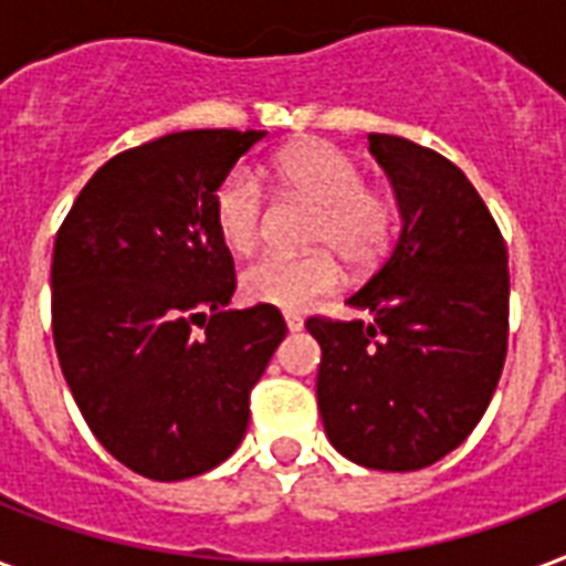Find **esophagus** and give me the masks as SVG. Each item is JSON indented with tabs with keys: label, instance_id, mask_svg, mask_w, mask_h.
<instances>
[{
	"label": "esophagus",
	"instance_id": "obj_1",
	"mask_svg": "<svg viewBox=\"0 0 566 566\" xmlns=\"http://www.w3.org/2000/svg\"><path fill=\"white\" fill-rule=\"evenodd\" d=\"M284 323H287V329L291 332H300L302 329V314H296V312H284Z\"/></svg>",
	"mask_w": 566,
	"mask_h": 566
}]
</instances>
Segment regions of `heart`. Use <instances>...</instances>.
Returning <instances> with one entry per match:
<instances>
[{"mask_svg":"<svg viewBox=\"0 0 566 566\" xmlns=\"http://www.w3.org/2000/svg\"><path fill=\"white\" fill-rule=\"evenodd\" d=\"M266 175L287 192L317 207L308 240L323 249L305 254H261L240 275L243 296L284 312H300L344 282L338 254L356 270L379 264L395 240L398 216L382 192L365 187L361 168L344 150L312 142L279 150ZM266 192L252 168H234L213 198L216 231L231 252H249L261 240ZM332 244L331 250L325 245Z\"/></svg>","mask_w":566,"mask_h":566,"instance_id":"b5f03b06","label":"heart"}]
</instances>
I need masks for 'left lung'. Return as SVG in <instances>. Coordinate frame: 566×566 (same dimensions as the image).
<instances>
[{
  "instance_id": "obj_1",
  "label": "left lung",
  "mask_w": 566,
  "mask_h": 566,
  "mask_svg": "<svg viewBox=\"0 0 566 566\" xmlns=\"http://www.w3.org/2000/svg\"><path fill=\"white\" fill-rule=\"evenodd\" d=\"M400 210L382 266L347 300L370 321L308 317L317 407L335 451L416 472L454 451L493 400L507 356V249L463 171L416 142L370 133Z\"/></svg>"
}]
</instances>
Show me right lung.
Masks as SVG:
<instances>
[{"mask_svg":"<svg viewBox=\"0 0 566 566\" xmlns=\"http://www.w3.org/2000/svg\"><path fill=\"white\" fill-rule=\"evenodd\" d=\"M264 129L168 133L82 187L53 249V340L82 418L118 463L184 481L234 454L282 344L275 305L234 312L213 198Z\"/></svg>","mask_w":566,"mask_h":566,"instance_id":"right-lung-1","label":"right lung"}]
</instances>
